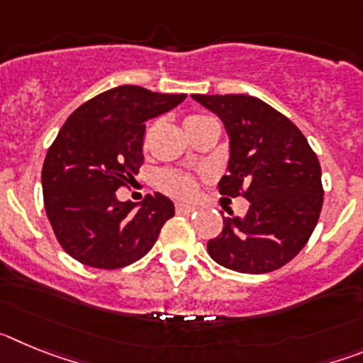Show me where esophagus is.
<instances>
[{
	"label": "esophagus",
	"instance_id": "34e87169",
	"mask_svg": "<svg viewBox=\"0 0 363 363\" xmlns=\"http://www.w3.org/2000/svg\"><path fill=\"white\" fill-rule=\"evenodd\" d=\"M176 213L191 214V213H194V207H191V205H184V203H176Z\"/></svg>",
	"mask_w": 363,
	"mask_h": 363
}]
</instances>
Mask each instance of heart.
Instances as JSON below:
<instances>
[{
  "mask_svg": "<svg viewBox=\"0 0 363 363\" xmlns=\"http://www.w3.org/2000/svg\"><path fill=\"white\" fill-rule=\"evenodd\" d=\"M209 120L211 118L207 116H189L187 120H185V129H187V133H192V130L198 129L200 125H203L205 121H209ZM154 127H156V125H152V127L147 130L145 143L149 142V138L152 136ZM158 187L162 189L165 194H169V196H174L178 198V200L189 201L196 196L198 178L196 176L187 174V172H182V171H163L158 174Z\"/></svg>",
  "mask_w": 363,
  "mask_h": 363,
  "instance_id": "b5f03b06",
  "label": "heart"
}]
</instances>
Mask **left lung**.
Here are the masks:
<instances>
[{"mask_svg": "<svg viewBox=\"0 0 363 363\" xmlns=\"http://www.w3.org/2000/svg\"><path fill=\"white\" fill-rule=\"evenodd\" d=\"M225 125L229 174L220 194L249 200L243 218H223L207 251L230 271H277L306 247L323 203L322 169L296 125L265 101L247 94H194Z\"/></svg>", "mask_w": 363, "mask_h": 363, "instance_id": "8db88e82", "label": "left lung"}]
</instances>
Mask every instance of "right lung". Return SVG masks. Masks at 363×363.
Wrapping results in <instances>:
<instances>
[{
  "label": "right lung",
  "mask_w": 363,
  "mask_h": 363,
  "mask_svg": "<svg viewBox=\"0 0 363 363\" xmlns=\"http://www.w3.org/2000/svg\"><path fill=\"white\" fill-rule=\"evenodd\" d=\"M187 94H160L138 85L114 86L69 116L47 150L41 184L47 216L63 251L96 269L130 265L152 249L174 216V203L154 192L120 201L143 165L145 121L171 111Z\"/></svg>",
  "instance_id": "obj_1"
}]
</instances>
